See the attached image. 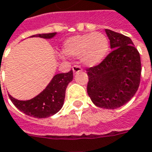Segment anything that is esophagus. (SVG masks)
<instances>
[{
    "mask_svg": "<svg viewBox=\"0 0 152 152\" xmlns=\"http://www.w3.org/2000/svg\"><path fill=\"white\" fill-rule=\"evenodd\" d=\"M72 70H73V72H74V73H76V72H79L82 71V69H81L80 66H74L72 67Z\"/></svg>",
    "mask_w": 152,
    "mask_h": 152,
    "instance_id": "34e87169",
    "label": "esophagus"
}]
</instances>
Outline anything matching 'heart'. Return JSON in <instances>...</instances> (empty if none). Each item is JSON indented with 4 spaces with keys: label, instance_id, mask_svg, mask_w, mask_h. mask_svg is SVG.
Returning a JSON list of instances; mask_svg holds the SVG:
<instances>
[{
    "label": "heart",
    "instance_id": "1",
    "mask_svg": "<svg viewBox=\"0 0 152 152\" xmlns=\"http://www.w3.org/2000/svg\"><path fill=\"white\" fill-rule=\"evenodd\" d=\"M109 50L108 38L102 33L76 35L67 38L63 46L64 54L78 57L87 66L101 63Z\"/></svg>",
    "mask_w": 152,
    "mask_h": 152
}]
</instances>
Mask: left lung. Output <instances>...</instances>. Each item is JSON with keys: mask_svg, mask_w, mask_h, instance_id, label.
<instances>
[{"mask_svg": "<svg viewBox=\"0 0 152 152\" xmlns=\"http://www.w3.org/2000/svg\"><path fill=\"white\" fill-rule=\"evenodd\" d=\"M113 50L98 66L86 70L87 93L98 107L116 109L127 103L138 90L141 64L131 38L106 29Z\"/></svg>", "mask_w": 152, "mask_h": 152, "instance_id": "obj_1", "label": "left lung"}]
</instances>
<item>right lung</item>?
Returning a JSON list of instances; mask_svg holds the SVG:
<instances>
[{
  "label": "right lung",
  "mask_w": 152,
  "mask_h": 152,
  "mask_svg": "<svg viewBox=\"0 0 152 152\" xmlns=\"http://www.w3.org/2000/svg\"><path fill=\"white\" fill-rule=\"evenodd\" d=\"M56 32L47 34H37L31 37H41L44 39H52ZM73 80V72L60 73L53 76L50 83L37 96L27 101H20L9 97L16 108L26 115L35 118H46L57 113L63 106L66 90L68 84Z\"/></svg>",
  "instance_id": "1"
}]
</instances>
